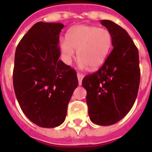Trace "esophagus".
<instances>
[{
	"mask_svg": "<svg viewBox=\"0 0 152 152\" xmlns=\"http://www.w3.org/2000/svg\"><path fill=\"white\" fill-rule=\"evenodd\" d=\"M83 77H84V75H83V74L80 73V72H78V73H77V78H78L79 84H80V85L81 84V82H82V80L83 79Z\"/></svg>",
	"mask_w": 152,
	"mask_h": 152,
	"instance_id": "esophagus-1",
	"label": "esophagus"
}]
</instances>
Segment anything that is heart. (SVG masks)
<instances>
[{"mask_svg":"<svg viewBox=\"0 0 152 152\" xmlns=\"http://www.w3.org/2000/svg\"><path fill=\"white\" fill-rule=\"evenodd\" d=\"M113 45V36L106 28L95 26L78 25L72 27L66 34V41L61 42V48L67 61L77 58L82 69H97L106 61Z\"/></svg>","mask_w":152,"mask_h":152,"instance_id":"b5f03b06","label":"heart"}]
</instances>
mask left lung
<instances>
[{
  "label": "left lung",
  "instance_id": "obj_1",
  "mask_svg": "<svg viewBox=\"0 0 152 152\" xmlns=\"http://www.w3.org/2000/svg\"><path fill=\"white\" fill-rule=\"evenodd\" d=\"M101 24L113 36V50L95 73L86 76L82 85L87 91L91 121L110 125L121 120L133 106L140 80L139 53L127 31L110 20Z\"/></svg>",
  "mask_w": 152,
  "mask_h": 152
}]
</instances>
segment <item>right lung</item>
Returning a JSON list of instances; mask_svg holds the SVG:
<instances>
[{
    "label": "right lung",
    "mask_w": 152,
    "mask_h": 152,
    "mask_svg": "<svg viewBox=\"0 0 152 152\" xmlns=\"http://www.w3.org/2000/svg\"><path fill=\"white\" fill-rule=\"evenodd\" d=\"M60 23L38 22L18 44L13 87L23 112L42 128L64 122L67 108L78 86L75 69L59 60Z\"/></svg>",
    "instance_id": "1"
}]
</instances>
